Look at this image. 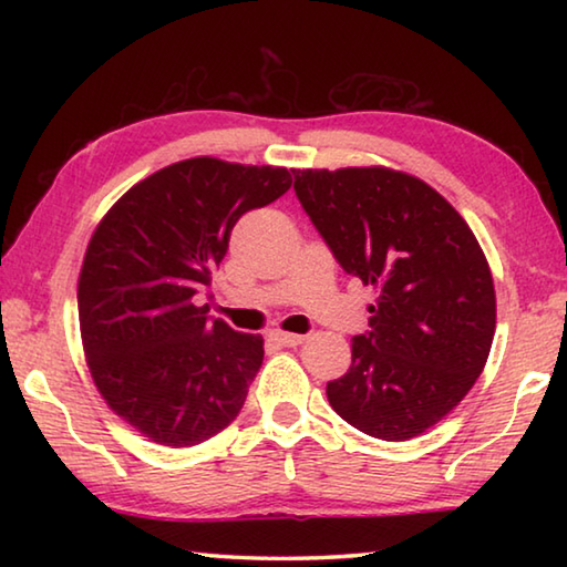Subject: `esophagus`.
Here are the masks:
<instances>
[{"mask_svg":"<svg viewBox=\"0 0 567 567\" xmlns=\"http://www.w3.org/2000/svg\"><path fill=\"white\" fill-rule=\"evenodd\" d=\"M270 338L277 344H282V348H297V344H302V340H305L302 334H292V332H282V330H272Z\"/></svg>","mask_w":567,"mask_h":567,"instance_id":"34e87169","label":"esophagus"}]
</instances>
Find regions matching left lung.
<instances>
[{
    "label": "left lung",
    "instance_id": "8db88e82",
    "mask_svg": "<svg viewBox=\"0 0 567 567\" xmlns=\"http://www.w3.org/2000/svg\"><path fill=\"white\" fill-rule=\"evenodd\" d=\"M334 260L378 290L370 330L328 400L360 433L402 443L443 420L491 354L495 287L473 229L443 195L385 167L292 169Z\"/></svg>",
    "mask_w": 567,
    "mask_h": 567
}]
</instances>
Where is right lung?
I'll return each instance as SVG.
<instances>
[{
	"mask_svg": "<svg viewBox=\"0 0 567 567\" xmlns=\"http://www.w3.org/2000/svg\"><path fill=\"white\" fill-rule=\"evenodd\" d=\"M290 185L285 167L185 159L134 185L94 229L76 292L84 354L107 405L152 443L199 445L243 410L262 338L209 318L197 295L237 219Z\"/></svg>",
	"mask_w": 567,
	"mask_h": 567,
	"instance_id": "add662e5",
	"label": "right lung"
}]
</instances>
